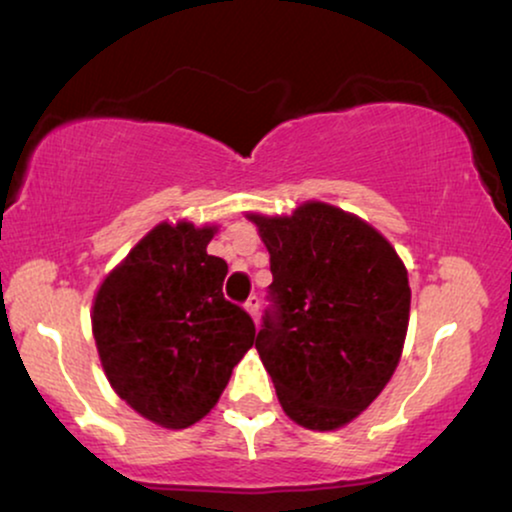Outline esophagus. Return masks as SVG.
<instances>
[{"mask_svg":"<svg viewBox=\"0 0 512 512\" xmlns=\"http://www.w3.org/2000/svg\"><path fill=\"white\" fill-rule=\"evenodd\" d=\"M244 308H247V313L258 320V308H261V298L258 296H249V301L244 303Z\"/></svg>","mask_w":512,"mask_h":512,"instance_id":"1","label":"esophagus"}]
</instances>
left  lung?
Listing matches in <instances>:
<instances>
[{
    "label": "left lung",
    "mask_w": 512,
    "mask_h": 512,
    "mask_svg": "<svg viewBox=\"0 0 512 512\" xmlns=\"http://www.w3.org/2000/svg\"><path fill=\"white\" fill-rule=\"evenodd\" d=\"M272 284L256 350L282 409L310 430L360 416L400 362L409 324L407 268L381 232L324 202L291 216L249 214Z\"/></svg>",
    "instance_id": "left-lung-1"
}]
</instances>
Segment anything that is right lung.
<instances>
[{
    "instance_id": "add662e5",
    "label": "right lung",
    "mask_w": 512,
    "mask_h": 512,
    "mask_svg": "<svg viewBox=\"0 0 512 512\" xmlns=\"http://www.w3.org/2000/svg\"><path fill=\"white\" fill-rule=\"evenodd\" d=\"M214 225L159 223L105 277L94 338L115 393L164 428H188L216 407L256 327L225 301L228 263L207 254Z\"/></svg>"
}]
</instances>
